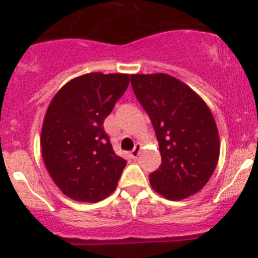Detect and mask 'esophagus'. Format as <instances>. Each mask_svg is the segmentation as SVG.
Masks as SVG:
<instances>
[{"instance_id":"esophagus-1","label":"esophagus","mask_w":258,"mask_h":258,"mask_svg":"<svg viewBox=\"0 0 258 258\" xmlns=\"http://www.w3.org/2000/svg\"><path fill=\"white\" fill-rule=\"evenodd\" d=\"M140 152H141V145L137 144V145H136V146H134L133 150H132V152H131V157H132V158H133V159L137 158L138 155H140Z\"/></svg>"}]
</instances>
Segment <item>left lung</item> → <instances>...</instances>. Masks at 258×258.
<instances>
[{"instance_id": "8db88e82", "label": "left lung", "mask_w": 258, "mask_h": 258, "mask_svg": "<svg viewBox=\"0 0 258 258\" xmlns=\"http://www.w3.org/2000/svg\"><path fill=\"white\" fill-rule=\"evenodd\" d=\"M134 95L154 126L162 162L150 174L153 190L170 201L201 191L218 165V127L207 104L167 74L131 75Z\"/></svg>"}]
</instances>
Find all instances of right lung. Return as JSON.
Instances as JSON below:
<instances>
[{"instance_id": "add662e5", "label": "right lung", "mask_w": 258, "mask_h": 258, "mask_svg": "<svg viewBox=\"0 0 258 258\" xmlns=\"http://www.w3.org/2000/svg\"><path fill=\"white\" fill-rule=\"evenodd\" d=\"M127 86L126 74L92 72L68 82L48 105L40 134L44 165L74 201L95 203L116 190L126 161L103 125Z\"/></svg>"}]
</instances>
